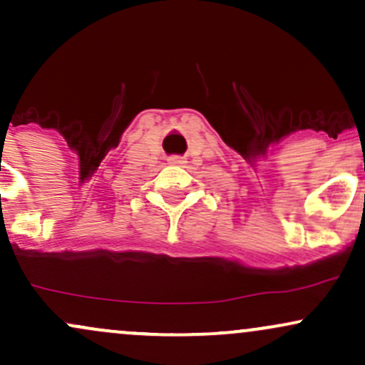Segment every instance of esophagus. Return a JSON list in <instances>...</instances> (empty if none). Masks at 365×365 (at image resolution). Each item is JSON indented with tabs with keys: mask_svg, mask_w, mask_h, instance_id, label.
I'll use <instances>...</instances> for the list:
<instances>
[{
	"mask_svg": "<svg viewBox=\"0 0 365 365\" xmlns=\"http://www.w3.org/2000/svg\"><path fill=\"white\" fill-rule=\"evenodd\" d=\"M168 163L170 165H185V158H182V156H170L168 158Z\"/></svg>",
	"mask_w": 365,
	"mask_h": 365,
	"instance_id": "34e87169",
	"label": "esophagus"
}]
</instances>
